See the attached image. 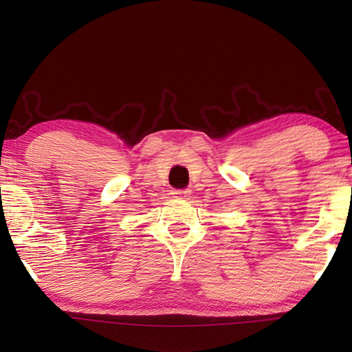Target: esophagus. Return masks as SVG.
<instances>
[{
    "mask_svg": "<svg viewBox=\"0 0 352 352\" xmlns=\"http://www.w3.org/2000/svg\"><path fill=\"white\" fill-rule=\"evenodd\" d=\"M172 194H174V197H177V199H186V197H189V195H190V192H189V190H186V189H177Z\"/></svg>",
    "mask_w": 352,
    "mask_h": 352,
    "instance_id": "34e87169",
    "label": "esophagus"
}]
</instances>
